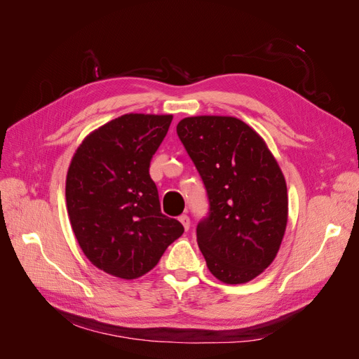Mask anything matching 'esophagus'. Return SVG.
Masks as SVG:
<instances>
[{"mask_svg": "<svg viewBox=\"0 0 359 359\" xmlns=\"http://www.w3.org/2000/svg\"><path fill=\"white\" fill-rule=\"evenodd\" d=\"M180 222H181V224L184 226V229H186V231L190 229V217H189L187 214H182V215L180 217Z\"/></svg>", "mask_w": 359, "mask_h": 359, "instance_id": "34e87169", "label": "esophagus"}]
</instances>
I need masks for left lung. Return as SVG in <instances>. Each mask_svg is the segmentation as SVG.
<instances>
[{
    "label": "left lung",
    "mask_w": 359,
    "mask_h": 359,
    "mask_svg": "<svg viewBox=\"0 0 359 359\" xmlns=\"http://www.w3.org/2000/svg\"><path fill=\"white\" fill-rule=\"evenodd\" d=\"M178 137L208 194V215L196 227L211 274L241 285L276 259L287 224V187L264 139L233 116H189Z\"/></svg>",
    "instance_id": "obj_1"
}]
</instances>
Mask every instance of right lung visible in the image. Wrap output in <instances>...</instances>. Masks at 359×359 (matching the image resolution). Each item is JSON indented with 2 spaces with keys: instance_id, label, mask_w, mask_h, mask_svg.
Returning a JSON list of instances; mask_svg holds the SVG:
<instances>
[{
  "instance_id": "add662e5",
  "label": "right lung",
  "mask_w": 359,
  "mask_h": 359,
  "mask_svg": "<svg viewBox=\"0 0 359 359\" xmlns=\"http://www.w3.org/2000/svg\"><path fill=\"white\" fill-rule=\"evenodd\" d=\"M172 115L126 114L86 136L72 158L66 201L83 255L104 273L133 280L153 269L184 227L161 214L149 163Z\"/></svg>"
}]
</instances>
